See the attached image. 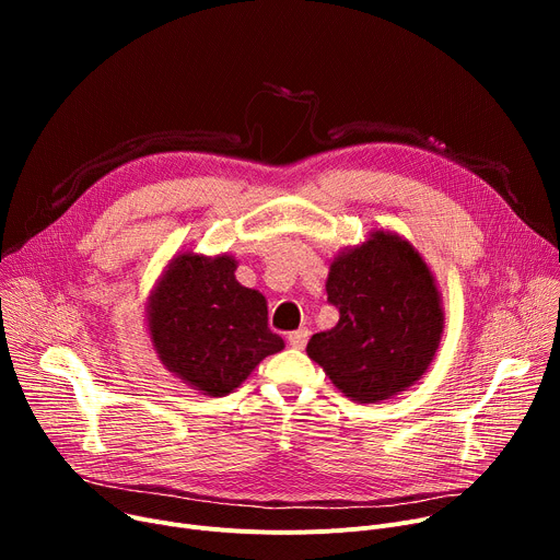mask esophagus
<instances>
[{"mask_svg": "<svg viewBox=\"0 0 560 560\" xmlns=\"http://www.w3.org/2000/svg\"><path fill=\"white\" fill-rule=\"evenodd\" d=\"M308 338H311V331H308V329H298V331L288 334V342H290V347H295V349H304L306 342H308Z\"/></svg>", "mask_w": 560, "mask_h": 560, "instance_id": "esophagus-1", "label": "esophagus"}]
</instances>
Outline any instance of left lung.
<instances>
[{
	"label": "left lung",
	"instance_id": "8db88e82",
	"mask_svg": "<svg viewBox=\"0 0 560 560\" xmlns=\"http://www.w3.org/2000/svg\"><path fill=\"white\" fill-rule=\"evenodd\" d=\"M338 325L308 340L306 354L351 401L378 404L408 390L435 359L445 308L424 256L404 235L372 229L329 262Z\"/></svg>",
	"mask_w": 560,
	"mask_h": 560
}]
</instances>
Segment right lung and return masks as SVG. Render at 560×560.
<instances>
[{
	"instance_id": "right-lung-1",
	"label": "right lung",
	"mask_w": 560,
	"mask_h": 560,
	"mask_svg": "<svg viewBox=\"0 0 560 560\" xmlns=\"http://www.w3.org/2000/svg\"><path fill=\"white\" fill-rule=\"evenodd\" d=\"M231 254L176 252L147 298V334L159 361L209 397L238 388L285 345L268 327V302L235 279Z\"/></svg>"
}]
</instances>
